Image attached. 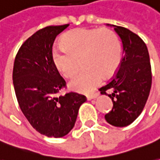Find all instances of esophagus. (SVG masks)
Listing matches in <instances>:
<instances>
[{
    "label": "esophagus",
    "instance_id": "1",
    "mask_svg": "<svg viewBox=\"0 0 160 160\" xmlns=\"http://www.w3.org/2000/svg\"><path fill=\"white\" fill-rule=\"evenodd\" d=\"M99 96V94L97 93V94H91V95H88L87 98H88V101H91V100H94V99H96L97 97Z\"/></svg>",
    "mask_w": 160,
    "mask_h": 160
}]
</instances>
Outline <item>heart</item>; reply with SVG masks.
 Wrapping results in <instances>:
<instances>
[{"label":"heart","mask_w":160,"mask_h":160,"mask_svg":"<svg viewBox=\"0 0 160 160\" xmlns=\"http://www.w3.org/2000/svg\"><path fill=\"white\" fill-rule=\"evenodd\" d=\"M62 46H55L52 58L55 67L66 78L75 75L81 59L84 69L69 82L72 91L90 94L104 77H110L119 68L122 45L113 30L79 28L63 36Z\"/></svg>","instance_id":"heart-1"}]
</instances>
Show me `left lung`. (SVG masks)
<instances>
[{
	"instance_id": "obj_1",
	"label": "left lung",
	"mask_w": 160,
	"mask_h": 160,
	"mask_svg": "<svg viewBox=\"0 0 160 160\" xmlns=\"http://www.w3.org/2000/svg\"><path fill=\"white\" fill-rule=\"evenodd\" d=\"M114 27L122 44L119 69L101 94L112 100L113 108L105 115L106 121L116 127L130 125L139 117L152 87V68L146 44L137 34L120 26Z\"/></svg>"
}]
</instances>
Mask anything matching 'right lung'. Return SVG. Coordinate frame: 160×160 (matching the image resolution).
Returning <instances> with one entry per match:
<instances>
[{"instance_id":"add662e5","label":"right lung","mask_w":160,"mask_h":160,"mask_svg":"<svg viewBox=\"0 0 160 160\" xmlns=\"http://www.w3.org/2000/svg\"><path fill=\"white\" fill-rule=\"evenodd\" d=\"M69 24L48 26L26 40L16 54L13 83L21 110L31 126L49 138H62L75 124L84 95L56 94L66 81L52 58L54 40Z\"/></svg>"}]
</instances>
